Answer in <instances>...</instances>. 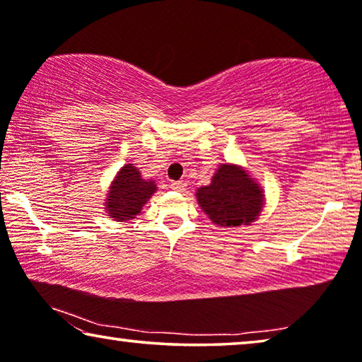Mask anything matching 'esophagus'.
<instances>
[{
    "label": "esophagus",
    "mask_w": 362,
    "mask_h": 362,
    "mask_svg": "<svg viewBox=\"0 0 362 362\" xmlns=\"http://www.w3.org/2000/svg\"><path fill=\"white\" fill-rule=\"evenodd\" d=\"M170 188H172V190H175V192H185L187 190V183L183 182V180L172 182L170 183Z\"/></svg>",
    "instance_id": "34e87169"
}]
</instances>
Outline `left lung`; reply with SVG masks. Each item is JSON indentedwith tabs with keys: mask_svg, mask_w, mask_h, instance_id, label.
I'll list each match as a JSON object with an SVG mask.
<instances>
[{
	"mask_svg": "<svg viewBox=\"0 0 362 362\" xmlns=\"http://www.w3.org/2000/svg\"><path fill=\"white\" fill-rule=\"evenodd\" d=\"M197 202L216 226L236 228L257 220L264 193L243 167L221 164L210 185L197 190Z\"/></svg>",
	"mask_w": 362,
	"mask_h": 362,
	"instance_id": "1",
	"label": "left lung"
}]
</instances>
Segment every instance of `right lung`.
<instances>
[{
	"instance_id": "right-lung-1",
	"label": "right lung",
	"mask_w": 362,
	"mask_h": 362,
	"mask_svg": "<svg viewBox=\"0 0 362 362\" xmlns=\"http://www.w3.org/2000/svg\"><path fill=\"white\" fill-rule=\"evenodd\" d=\"M157 185L154 180L142 179L141 172L134 164H126L106 193L105 210L115 221H128L139 215L142 206L154 195Z\"/></svg>"
}]
</instances>
